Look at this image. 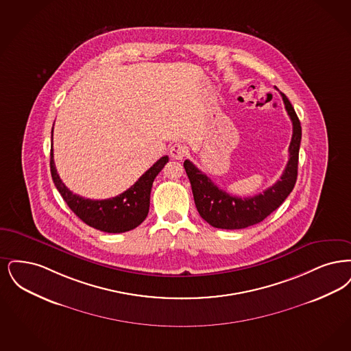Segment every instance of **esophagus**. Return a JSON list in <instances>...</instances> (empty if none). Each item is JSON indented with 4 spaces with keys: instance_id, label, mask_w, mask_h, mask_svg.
I'll use <instances>...</instances> for the list:
<instances>
[{
    "instance_id": "esophagus-1",
    "label": "esophagus",
    "mask_w": 351,
    "mask_h": 351,
    "mask_svg": "<svg viewBox=\"0 0 351 351\" xmlns=\"http://www.w3.org/2000/svg\"><path fill=\"white\" fill-rule=\"evenodd\" d=\"M186 154H187L186 145L180 144V143L171 145V148H170V156H171L173 158H176V160H182Z\"/></svg>"
}]
</instances>
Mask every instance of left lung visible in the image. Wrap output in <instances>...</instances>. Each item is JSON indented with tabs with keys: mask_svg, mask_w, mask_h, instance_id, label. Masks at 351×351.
I'll return each mask as SVG.
<instances>
[{
	"mask_svg": "<svg viewBox=\"0 0 351 351\" xmlns=\"http://www.w3.org/2000/svg\"><path fill=\"white\" fill-rule=\"evenodd\" d=\"M280 95L292 122V138L289 148L290 158L280 180L262 194L249 198L230 195L219 189L211 178L202 173L191 161L186 160L183 162L191 183L199 215L215 228L243 229L258 224L286 200L296 183L302 125L289 98L283 93H280Z\"/></svg>",
	"mask_w": 351,
	"mask_h": 351,
	"instance_id": "obj_1",
	"label": "left lung"
}]
</instances>
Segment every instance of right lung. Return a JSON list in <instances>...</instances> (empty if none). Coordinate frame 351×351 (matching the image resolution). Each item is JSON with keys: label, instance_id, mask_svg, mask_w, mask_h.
<instances>
[{"label": "right lung", "instance_id": "add662e5", "mask_svg": "<svg viewBox=\"0 0 351 351\" xmlns=\"http://www.w3.org/2000/svg\"><path fill=\"white\" fill-rule=\"evenodd\" d=\"M168 161V156L161 157L128 190L118 197L102 200L82 198L61 182L53 161V149H51L49 167L52 180L61 197L85 224L107 233H123L136 228L145 220L149 211L153 181Z\"/></svg>", "mask_w": 351, "mask_h": 351}]
</instances>
